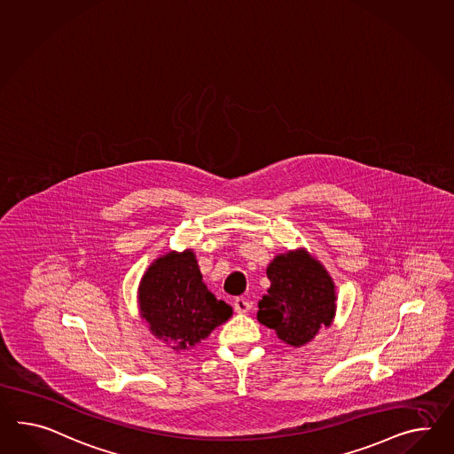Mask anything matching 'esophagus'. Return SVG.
<instances>
[{"instance_id": "1", "label": "esophagus", "mask_w": 454, "mask_h": 454, "mask_svg": "<svg viewBox=\"0 0 454 454\" xmlns=\"http://www.w3.org/2000/svg\"><path fill=\"white\" fill-rule=\"evenodd\" d=\"M233 309H235L237 313H248V311L252 309V302L248 301V300H245V298H235Z\"/></svg>"}]
</instances>
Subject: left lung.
<instances>
[{"label":"left lung","instance_id":"left-lung-1","mask_svg":"<svg viewBox=\"0 0 454 454\" xmlns=\"http://www.w3.org/2000/svg\"><path fill=\"white\" fill-rule=\"evenodd\" d=\"M271 286L258 302V321L275 329L290 346L309 342L331 325L334 285L325 268L306 252L278 255L267 268Z\"/></svg>","mask_w":454,"mask_h":454}]
</instances>
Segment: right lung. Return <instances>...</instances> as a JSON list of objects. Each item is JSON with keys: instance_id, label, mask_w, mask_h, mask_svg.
I'll return each mask as SVG.
<instances>
[{"instance_id": "1", "label": "right lung", "mask_w": 454, "mask_h": 454, "mask_svg": "<svg viewBox=\"0 0 454 454\" xmlns=\"http://www.w3.org/2000/svg\"><path fill=\"white\" fill-rule=\"evenodd\" d=\"M140 309L153 334L173 349H187L232 316V308L202 283L191 250L158 258L141 279Z\"/></svg>"}]
</instances>
